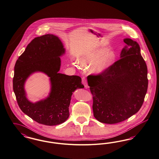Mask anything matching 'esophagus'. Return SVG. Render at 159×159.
<instances>
[{
    "instance_id": "obj_1",
    "label": "esophagus",
    "mask_w": 159,
    "mask_h": 159,
    "mask_svg": "<svg viewBox=\"0 0 159 159\" xmlns=\"http://www.w3.org/2000/svg\"><path fill=\"white\" fill-rule=\"evenodd\" d=\"M82 83L83 84L84 86V87L86 88H88V83H87V80L86 79V78L84 77H82Z\"/></svg>"
}]
</instances>
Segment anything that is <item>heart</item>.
I'll list each match as a JSON object with an SVG mask.
<instances>
[{"label":"heart","mask_w":159,"mask_h":159,"mask_svg":"<svg viewBox=\"0 0 159 159\" xmlns=\"http://www.w3.org/2000/svg\"><path fill=\"white\" fill-rule=\"evenodd\" d=\"M116 53L113 50L101 48L90 55L81 57L79 62L82 66H92L93 73L102 74L109 69L116 60Z\"/></svg>","instance_id":"b5f03b06"}]
</instances>
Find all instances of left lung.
Returning a JSON list of instances; mask_svg holds the SVG:
<instances>
[{
  "label": "left lung",
  "instance_id": "left-lung-1",
  "mask_svg": "<svg viewBox=\"0 0 159 159\" xmlns=\"http://www.w3.org/2000/svg\"><path fill=\"white\" fill-rule=\"evenodd\" d=\"M124 42L121 59L102 74L88 76L94 116L105 124H116L135 114L147 91V67L140 45L130 38Z\"/></svg>",
  "mask_w": 159,
  "mask_h": 159
}]
</instances>
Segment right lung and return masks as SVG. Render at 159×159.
<instances>
[{"instance_id": "obj_1", "label": "right lung", "mask_w": 159, "mask_h": 159, "mask_svg": "<svg viewBox=\"0 0 159 159\" xmlns=\"http://www.w3.org/2000/svg\"><path fill=\"white\" fill-rule=\"evenodd\" d=\"M65 52L58 37L47 34L34 38L15 65L13 89L18 104L24 114L39 124L52 126L66 121L70 115L69 107L73 92L84 88L80 77L58 73L60 57ZM35 72H43L50 77L51 90L46 98L33 103L26 98L24 85Z\"/></svg>"}]
</instances>
